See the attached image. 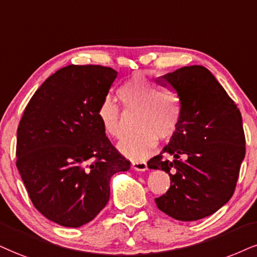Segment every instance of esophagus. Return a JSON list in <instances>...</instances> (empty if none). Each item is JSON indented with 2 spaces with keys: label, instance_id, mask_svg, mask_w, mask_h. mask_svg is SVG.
I'll return each instance as SVG.
<instances>
[{
  "label": "esophagus",
  "instance_id": "34e87169",
  "mask_svg": "<svg viewBox=\"0 0 257 257\" xmlns=\"http://www.w3.org/2000/svg\"><path fill=\"white\" fill-rule=\"evenodd\" d=\"M132 169L137 170V172H145L148 169V164L144 161H136V162H132L131 164Z\"/></svg>",
  "mask_w": 257,
  "mask_h": 257
}]
</instances>
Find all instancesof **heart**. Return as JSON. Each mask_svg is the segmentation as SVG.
Instances as JSON below:
<instances>
[{"label":"heart","instance_id":"heart-1","mask_svg":"<svg viewBox=\"0 0 257 257\" xmlns=\"http://www.w3.org/2000/svg\"><path fill=\"white\" fill-rule=\"evenodd\" d=\"M118 95L126 110L137 112V135L118 144L119 153L132 161H143L153 153L157 139L172 138L179 127L182 115L180 96L173 90H160L143 75L137 74L123 82ZM103 131L113 138L122 136L120 108L110 97H104L97 108Z\"/></svg>","mask_w":257,"mask_h":257}]
</instances>
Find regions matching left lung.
Masks as SVG:
<instances>
[{
	"label": "left lung",
	"instance_id": "8db88e82",
	"mask_svg": "<svg viewBox=\"0 0 257 257\" xmlns=\"http://www.w3.org/2000/svg\"><path fill=\"white\" fill-rule=\"evenodd\" d=\"M155 82L175 91L182 103L176 132L148 162L150 169H162L170 176V188L155 201L174 219L199 220L223 207L235 191L245 156L242 115L202 65L183 66Z\"/></svg>",
	"mask_w": 257,
	"mask_h": 257
}]
</instances>
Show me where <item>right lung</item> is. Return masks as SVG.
Returning <instances> with one entry per match:
<instances>
[{
	"instance_id": "add662e5",
	"label": "right lung",
	"mask_w": 257,
	"mask_h": 257,
	"mask_svg": "<svg viewBox=\"0 0 257 257\" xmlns=\"http://www.w3.org/2000/svg\"><path fill=\"white\" fill-rule=\"evenodd\" d=\"M116 75L101 65L59 69L34 93L19 123L22 181L34 207L62 226L93 220L108 202L110 177L131 166L97 118Z\"/></svg>"
}]
</instances>
